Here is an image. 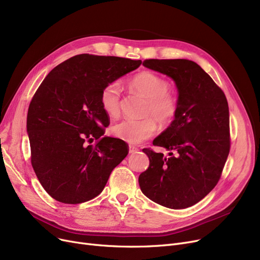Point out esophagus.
I'll list each match as a JSON object with an SVG mask.
<instances>
[{
	"instance_id": "obj_1",
	"label": "esophagus",
	"mask_w": 260,
	"mask_h": 260,
	"mask_svg": "<svg viewBox=\"0 0 260 260\" xmlns=\"http://www.w3.org/2000/svg\"><path fill=\"white\" fill-rule=\"evenodd\" d=\"M137 151H138V148H136V146H134V145H129V154H133V153L137 152Z\"/></svg>"
}]
</instances>
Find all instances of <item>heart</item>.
Here are the masks:
<instances>
[{
    "label": "heart",
    "mask_w": 260,
    "mask_h": 260,
    "mask_svg": "<svg viewBox=\"0 0 260 260\" xmlns=\"http://www.w3.org/2000/svg\"><path fill=\"white\" fill-rule=\"evenodd\" d=\"M131 87L146 99L141 120H122L110 127L111 135L133 144L150 139L157 131V122L164 126L170 125L177 117L179 103L171 93L170 83L160 75L144 71L131 81ZM122 88L119 82L112 81L101 90L100 104L105 114L116 118L120 114Z\"/></svg>",
    "instance_id": "1"
}]
</instances>
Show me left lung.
<instances>
[{
	"instance_id": "obj_1",
	"label": "left lung",
	"mask_w": 260,
	"mask_h": 260,
	"mask_svg": "<svg viewBox=\"0 0 260 260\" xmlns=\"http://www.w3.org/2000/svg\"><path fill=\"white\" fill-rule=\"evenodd\" d=\"M142 64L173 78L179 109L174 122L153 141L175 155L143 149L150 165L139 175V186L157 204L187 208L204 199L222 175L231 149L228 100L194 61L145 59Z\"/></svg>"
}]
</instances>
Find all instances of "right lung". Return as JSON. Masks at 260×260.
<instances>
[{
	"mask_svg": "<svg viewBox=\"0 0 260 260\" xmlns=\"http://www.w3.org/2000/svg\"><path fill=\"white\" fill-rule=\"evenodd\" d=\"M140 64L116 56L80 54L56 66L37 89L26 120L30 162L54 200L80 204L98 197L128 154L123 140L103 137L110 121L100 93L105 84Z\"/></svg>",
	"mask_w": 260,
	"mask_h": 260,
	"instance_id": "1",
	"label": "right lung"
}]
</instances>
